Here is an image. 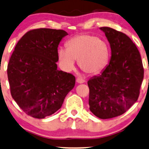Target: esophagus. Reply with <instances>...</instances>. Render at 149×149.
<instances>
[{
  "mask_svg": "<svg viewBox=\"0 0 149 149\" xmlns=\"http://www.w3.org/2000/svg\"><path fill=\"white\" fill-rule=\"evenodd\" d=\"M76 81L78 83H83L85 82V81L84 80V79H81V78H79V77H77Z\"/></svg>",
  "mask_w": 149,
  "mask_h": 149,
  "instance_id": "esophagus-1",
  "label": "esophagus"
}]
</instances>
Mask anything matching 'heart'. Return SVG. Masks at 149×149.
Wrapping results in <instances>:
<instances>
[{
  "instance_id": "1",
  "label": "heart",
  "mask_w": 149,
  "mask_h": 149,
  "mask_svg": "<svg viewBox=\"0 0 149 149\" xmlns=\"http://www.w3.org/2000/svg\"><path fill=\"white\" fill-rule=\"evenodd\" d=\"M58 56L61 66L66 71L72 70L75 60L84 72L94 74L104 68L109 58V50L103 40L82 34L71 38L66 42V49L61 48Z\"/></svg>"
}]
</instances>
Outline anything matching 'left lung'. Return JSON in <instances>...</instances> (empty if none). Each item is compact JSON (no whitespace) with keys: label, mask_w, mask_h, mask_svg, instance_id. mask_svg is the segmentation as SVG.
Masks as SVG:
<instances>
[{"label":"left lung","mask_w":149,"mask_h":149,"mask_svg":"<svg viewBox=\"0 0 149 149\" xmlns=\"http://www.w3.org/2000/svg\"><path fill=\"white\" fill-rule=\"evenodd\" d=\"M111 49L109 64L99 76L87 81L89 110L100 119L123 115L137 101L144 78L140 52L129 36L101 27Z\"/></svg>","instance_id":"obj_1"}]
</instances>
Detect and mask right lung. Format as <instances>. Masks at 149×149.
Wrapping results in <instances>:
<instances>
[{
    "label": "right lung",
    "instance_id": "add662e5",
    "mask_svg": "<svg viewBox=\"0 0 149 149\" xmlns=\"http://www.w3.org/2000/svg\"><path fill=\"white\" fill-rule=\"evenodd\" d=\"M68 33L38 28L26 32L7 66L11 96L28 115L43 119L58 111L75 85L70 73L58 70V47Z\"/></svg>",
    "mask_w": 149,
    "mask_h": 149
}]
</instances>
